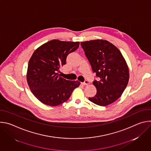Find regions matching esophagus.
Segmentation results:
<instances>
[{
    "mask_svg": "<svg viewBox=\"0 0 151 151\" xmlns=\"http://www.w3.org/2000/svg\"><path fill=\"white\" fill-rule=\"evenodd\" d=\"M89 83H90V81H88V80H85V81L83 83H82V84L83 85H87Z\"/></svg>",
    "mask_w": 151,
    "mask_h": 151,
    "instance_id": "34e87169",
    "label": "esophagus"
}]
</instances>
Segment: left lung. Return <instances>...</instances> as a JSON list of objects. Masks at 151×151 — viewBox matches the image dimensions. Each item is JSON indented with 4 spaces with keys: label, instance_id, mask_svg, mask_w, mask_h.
<instances>
[{
    "label": "left lung",
    "instance_id": "left-lung-1",
    "mask_svg": "<svg viewBox=\"0 0 151 151\" xmlns=\"http://www.w3.org/2000/svg\"><path fill=\"white\" fill-rule=\"evenodd\" d=\"M97 80L93 84L97 93L88 99L101 106L109 105L122 95L129 80V70L120 51L105 40H93L81 43Z\"/></svg>",
    "mask_w": 151,
    "mask_h": 151
}]
</instances>
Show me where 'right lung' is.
<instances>
[{
	"label": "right lung",
	"mask_w": 151,
	"mask_h": 151,
	"mask_svg": "<svg viewBox=\"0 0 151 151\" xmlns=\"http://www.w3.org/2000/svg\"><path fill=\"white\" fill-rule=\"evenodd\" d=\"M79 42L50 40L39 47L28 64L27 81L33 95L42 103L55 106L66 101L80 82L68 81L58 73L68 55L79 47Z\"/></svg>",
	"instance_id": "right-lung-1"
}]
</instances>
